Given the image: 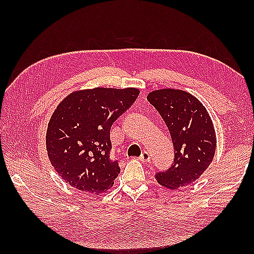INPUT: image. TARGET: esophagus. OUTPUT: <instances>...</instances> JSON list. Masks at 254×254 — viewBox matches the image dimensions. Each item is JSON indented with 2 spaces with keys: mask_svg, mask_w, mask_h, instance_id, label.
<instances>
[{
  "mask_svg": "<svg viewBox=\"0 0 254 254\" xmlns=\"http://www.w3.org/2000/svg\"><path fill=\"white\" fill-rule=\"evenodd\" d=\"M139 160L143 161V163H149L150 160V155L148 152H143L142 155L139 156Z\"/></svg>",
  "mask_w": 254,
  "mask_h": 254,
  "instance_id": "esophagus-1",
  "label": "esophagus"
}]
</instances>
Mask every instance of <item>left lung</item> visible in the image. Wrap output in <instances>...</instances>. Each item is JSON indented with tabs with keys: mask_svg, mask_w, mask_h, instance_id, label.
I'll list each match as a JSON object with an SVG mask.
<instances>
[{
	"mask_svg": "<svg viewBox=\"0 0 254 254\" xmlns=\"http://www.w3.org/2000/svg\"><path fill=\"white\" fill-rule=\"evenodd\" d=\"M147 100L165 121L175 148L174 164L156 174V180L170 190L190 185L208 168L216 149V133L206 108L180 89L154 90Z\"/></svg>",
	"mask_w": 254,
	"mask_h": 254,
	"instance_id": "obj_1",
	"label": "left lung"
}]
</instances>
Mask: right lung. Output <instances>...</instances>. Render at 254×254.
Returning <instances> with one entry per match:
<instances>
[{"mask_svg":"<svg viewBox=\"0 0 254 254\" xmlns=\"http://www.w3.org/2000/svg\"><path fill=\"white\" fill-rule=\"evenodd\" d=\"M138 94L133 87H96L73 91L59 104L48 124L47 152L69 186L96 195L113 186L121 169L110 157V128Z\"/></svg>","mask_w":254,"mask_h":254,"instance_id":"obj_1","label":"right lung"}]
</instances>
